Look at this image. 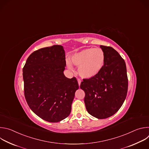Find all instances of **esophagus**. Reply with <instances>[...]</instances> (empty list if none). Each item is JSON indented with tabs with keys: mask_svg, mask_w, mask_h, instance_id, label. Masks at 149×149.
<instances>
[{
	"mask_svg": "<svg viewBox=\"0 0 149 149\" xmlns=\"http://www.w3.org/2000/svg\"><path fill=\"white\" fill-rule=\"evenodd\" d=\"M81 79H78V84H79V86H80V84H81Z\"/></svg>",
	"mask_w": 149,
	"mask_h": 149,
	"instance_id": "obj_1",
	"label": "esophagus"
}]
</instances>
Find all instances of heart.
I'll return each mask as SVG.
<instances>
[{
	"label": "heart",
	"instance_id": "1",
	"mask_svg": "<svg viewBox=\"0 0 149 149\" xmlns=\"http://www.w3.org/2000/svg\"><path fill=\"white\" fill-rule=\"evenodd\" d=\"M71 61L78 67L79 75L84 78H91L98 74L103 68L105 56L101 48H87L72 55ZM69 69L72 70L70 62H67Z\"/></svg>",
	"mask_w": 149,
	"mask_h": 149
}]
</instances>
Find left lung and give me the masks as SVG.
Here are the masks:
<instances>
[{"label":"left lung","instance_id":"8db88e82","mask_svg":"<svg viewBox=\"0 0 149 149\" xmlns=\"http://www.w3.org/2000/svg\"><path fill=\"white\" fill-rule=\"evenodd\" d=\"M105 54L103 68L95 76L84 79L80 88L85 92L88 113L99 119L110 117L122 106L128 90L124 60L112 47L100 45Z\"/></svg>","mask_w":149,"mask_h":149}]
</instances>
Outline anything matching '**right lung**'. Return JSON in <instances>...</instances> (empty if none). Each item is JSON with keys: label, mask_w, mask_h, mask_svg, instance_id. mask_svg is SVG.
<instances>
[{"label": "right lung", "mask_w": 149, "mask_h": 149, "mask_svg": "<svg viewBox=\"0 0 149 149\" xmlns=\"http://www.w3.org/2000/svg\"><path fill=\"white\" fill-rule=\"evenodd\" d=\"M66 66L65 51L61 45L39 49L28 58L23 68L24 94L32 111L47 121L59 122L71 111L76 78L63 74Z\"/></svg>", "instance_id": "right-lung-1"}]
</instances>
